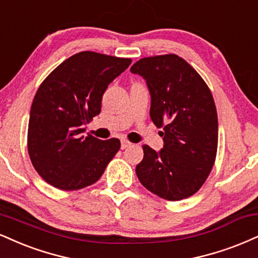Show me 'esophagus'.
Returning <instances> with one entry per match:
<instances>
[{"instance_id":"esophagus-1","label":"esophagus","mask_w":258,"mask_h":258,"mask_svg":"<svg viewBox=\"0 0 258 258\" xmlns=\"http://www.w3.org/2000/svg\"><path fill=\"white\" fill-rule=\"evenodd\" d=\"M130 145H131V143H130L128 141H127V139H125V138L121 139V149H126V148H128Z\"/></svg>"}]
</instances>
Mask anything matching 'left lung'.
Listing matches in <instances>:
<instances>
[{"mask_svg":"<svg viewBox=\"0 0 258 258\" xmlns=\"http://www.w3.org/2000/svg\"><path fill=\"white\" fill-rule=\"evenodd\" d=\"M147 82L150 117L163 127V148L143 145L136 167L145 188L167 201L195 195L212 172L218 150V113L202 77L178 55L144 57L131 67Z\"/></svg>","mask_w":258,"mask_h":258,"instance_id":"8db88e82","label":"left lung"}]
</instances>
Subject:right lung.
<instances>
[{
  "label": "right lung",
  "instance_id": "obj_1",
  "mask_svg": "<svg viewBox=\"0 0 258 258\" xmlns=\"http://www.w3.org/2000/svg\"><path fill=\"white\" fill-rule=\"evenodd\" d=\"M94 51L73 55L40 84L31 105L27 149L37 173L60 190L95 184L120 149L116 138H84L83 126L101 113L108 85L131 64Z\"/></svg>",
  "mask_w": 258,
  "mask_h": 258
}]
</instances>
